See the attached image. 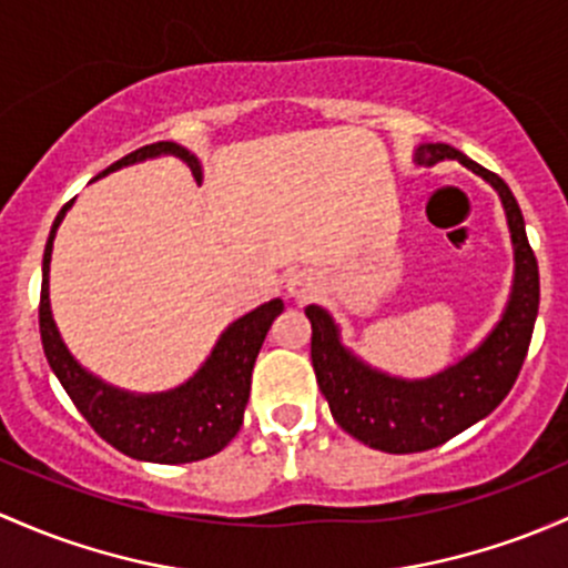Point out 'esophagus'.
<instances>
[{"label": "esophagus", "instance_id": "esophagus-1", "mask_svg": "<svg viewBox=\"0 0 568 568\" xmlns=\"http://www.w3.org/2000/svg\"><path fill=\"white\" fill-rule=\"evenodd\" d=\"M285 291H288V296H294L296 302H307L310 296L315 294V283L307 274H291L288 283H285Z\"/></svg>", "mask_w": 568, "mask_h": 568}]
</instances>
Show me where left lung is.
Returning <instances> with one entry per match:
<instances>
[{
    "label": "left lung",
    "instance_id": "8db88e82",
    "mask_svg": "<svg viewBox=\"0 0 568 568\" xmlns=\"http://www.w3.org/2000/svg\"><path fill=\"white\" fill-rule=\"evenodd\" d=\"M440 160H459L465 169L493 184L504 204L515 247L509 302L479 348L429 378H397L369 367L354 351L345 348L337 324L324 307H304V315L313 324L310 356L315 378L334 422L364 446L389 455L435 449L493 414L520 375L539 313V264L525 236L523 212L509 184L449 143H422L414 152V163L419 165H435Z\"/></svg>",
    "mask_w": 568,
    "mask_h": 568
}]
</instances>
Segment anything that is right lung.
<instances>
[{
	"mask_svg": "<svg viewBox=\"0 0 568 568\" xmlns=\"http://www.w3.org/2000/svg\"><path fill=\"white\" fill-rule=\"evenodd\" d=\"M171 154L179 158L193 176L201 182V163L193 152L179 146L174 141H158L149 146L124 154L122 160L109 165L100 176L119 171L122 165L141 163V160ZM98 179V176H94ZM70 204L62 206L48 234L43 253V288H40V337H43L45 359L51 364L53 375L83 419L92 425L94 433L109 440L113 449L133 459L146 463H195L217 455L231 444L244 419V405L250 399V378L253 364L264 345L268 326L283 313V300H272L253 313L242 315L229 326L214 343L212 354L201 364L193 378L182 386L158 394H133L116 386L103 384L98 375L87 373L68 345L59 337L57 324L51 315V300H48V272H51V250L59 223L64 220Z\"/></svg>",
	"mask_w": 568,
	"mask_h": 568,
	"instance_id": "1",
	"label": "right lung"
}]
</instances>
